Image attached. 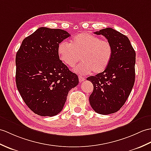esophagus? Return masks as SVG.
I'll use <instances>...</instances> for the list:
<instances>
[{"label":"esophagus","mask_w":151,"mask_h":151,"mask_svg":"<svg viewBox=\"0 0 151 151\" xmlns=\"http://www.w3.org/2000/svg\"><path fill=\"white\" fill-rule=\"evenodd\" d=\"M78 79H79V82H82L83 81H84V80H85V78H84L83 76H82L81 75H79L78 76Z\"/></svg>","instance_id":"obj_1"}]
</instances>
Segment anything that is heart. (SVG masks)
Returning <instances> with one entry per match:
<instances>
[{"label":"heart","instance_id":"1","mask_svg":"<svg viewBox=\"0 0 151 151\" xmlns=\"http://www.w3.org/2000/svg\"><path fill=\"white\" fill-rule=\"evenodd\" d=\"M57 52L60 60L73 68L81 58L82 62L75 71L82 74H94L103 72L113 57L111 44L107 40L88 33H81L73 37L71 44L62 41L58 45Z\"/></svg>","mask_w":151,"mask_h":151}]
</instances>
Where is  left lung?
<instances>
[{
	"instance_id": "left-lung-1",
	"label": "left lung",
	"mask_w": 151,
	"mask_h": 151,
	"mask_svg": "<svg viewBox=\"0 0 151 151\" xmlns=\"http://www.w3.org/2000/svg\"><path fill=\"white\" fill-rule=\"evenodd\" d=\"M94 34L107 38L113 53L104 71L87 78L93 85L89 103L96 113L109 114L120 109L131 92L135 80L136 52L128 37L113 28Z\"/></svg>"
}]
</instances>
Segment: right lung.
<instances>
[{
  "label": "right lung",
  "instance_id": "right-lung-1",
  "mask_svg": "<svg viewBox=\"0 0 151 151\" xmlns=\"http://www.w3.org/2000/svg\"><path fill=\"white\" fill-rule=\"evenodd\" d=\"M70 34L42 27L23 40L16 55V84L27 107L42 116L61 112L78 77L58 57V44Z\"/></svg>",
  "mask_w": 151,
  "mask_h": 151
}]
</instances>
